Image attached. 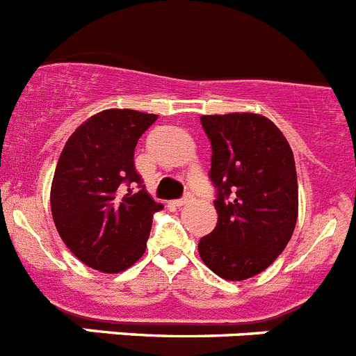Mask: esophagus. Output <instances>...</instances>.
<instances>
[{"label": "esophagus", "instance_id": "1", "mask_svg": "<svg viewBox=\"0 0 356 356\" xmlns=\"http://www.w3.org/2000/svg\"><path fill=\"white\" fill-rule=\"evenodd\" d=\"M191 200H193V197H191V195H186V197H182V198H179V200H175V206L182 207V206H186V204H190Z\"/></svg>", "mask_w": 356, "mask_h": 356}]
</instances>
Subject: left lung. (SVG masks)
<instances>
[{
  "label": "left lung",
  "mask_w": 356,
  "mask_h": 356,
  "mask_svg": "<svg viewBox=\"0 0 356 356\" xmlns=\"http://www.w3.org/2000/svg\"><path fill=\"white\" fill-rule=\"evenodd\" d=\"M200 122L213 147L218 223L200 239L198 254L218 277L246 280L277 261L296 227L293 150L262 115H202Z\"/></svg>",
  "instance_id": "8db88e82"
}]
</instances>
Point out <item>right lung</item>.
<instances>
[{
	"instance_id": "right-lung-1",
	"label": "right lung",
	"mask_w": 356,
	"mask_h": 356,
	"mask_svg": "<svg viewBox=\"0 0 356 356\" xmlns=\"http://www.w3.org/2000/svg\"><path fill=\"white\" fill-rule=\"evenodd\" d=\"M158 115L104 110L70 134L51 184L60 238L83 262L120 273L147 248L152 216L163 209L134 168V147Z\"/></svg>"
}]
</instances>
